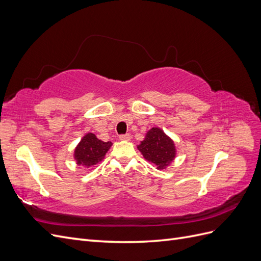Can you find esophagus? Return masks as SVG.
I'll return each instance as SVG.
<instances>
[{
    "mask_svg": "<svg viewBox=\"0 0 261 261\" xmlns=\"http://www.w3.org/2000/svg\"><path fill=\"white\" fill-rule=\"evenodd\" d=\"M120 140H122V141H128V140H130L129 134H125V135H121L120 136Z\"/></svg>",
    "mask_w": 261,
    "mask_h": 261,
    "instance_id": "esophagus-1",
    "label": "esophagus"
}]
</instances>
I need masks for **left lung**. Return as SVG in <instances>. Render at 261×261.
Instances as JSON below:
<instances>
[{
	"instance_id": "obj_1",
	"label": "left lung",
	"mask_w": 261,
	"mask_h": 261,
	"mask_svg": "<svg viewBox=\"0 0 261 261\" xmlns=\"http://www.w3.org/2000/svg\"><path fill=\"white\" fill-rule=\"evenodd\" d=\"M137 148L145 159L153 163L158 170L167 169L176 155L174 141L159 127L149 129Z\"/></svg>"
}]
</instances>
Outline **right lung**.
Returning a JSON list of instances; mask_svg holds the SVG:
<instances>
[{"mask_svg":"<svg viewBox=\"0 0 261 261\" xmlns=\"http://www.w3.org/2000/svg\"><path fill=\"white\" fill-rule=\"evenodd\" d=\"M111 141L105 143L97 138L92 133H88L82 138L74 150V159L78 165H84L86 168H92L98 162L105 159Z\"/></svg>","mask_w":261,"mask_h":261,"instance_id":"1","label":"right lung"}]
</instances>
